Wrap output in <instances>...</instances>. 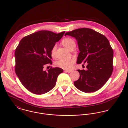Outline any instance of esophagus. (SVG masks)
Masks as SVG:
<instances>
[{"label": "esophagus", "instance_id": "1", "mask_svg": "<svg viewBox=\"0 0 128 128\" xmlns=\"http://www.w3.org/2000/svg\"><path fill=\"white\" fill-rule=\"evenodd\" d=\"M64 71L66 72H68V73H70L72 72V70H64Z\"/></svg>", "mask_w": 128, "mask_h": 128}]
</instances>
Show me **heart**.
I'll return each mask as SVG.
<instances>
[{"instance_id": "obj_1", "label": "heart", "mask_w": 128, "mask_h": 128, "mask_svg": "<svg viewBox=\"0 0 128 128\" xmlns=\"http://www.w3.org/2000/svg\"><path fill=\"white\" fill-rule=\"evenodd\" d=\"M62 44L68 50H70L74 49L76 46V43L72 38L67 37L64 38L62 41ZM56 48V45L55 44L51 50V55L52 57H55V53ZM75 62V58L68 60H60L56 62L55 65L60 68L64 70H70L72 68Z\"/></svg>"}]
</instances>
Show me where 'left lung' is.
<instances>
[{
  "mask_svg": "<svg viewBox=\"0 0 128 128\" xmlns=\"http://www.w3.org/2000/svg\"><path fill=\"white\" fill-rule=\"evenodd\" d=\"M76 38L80 53L77 64L87 62V70H77L80 77L74 86L85 92L100 89L108 81L113 72V51L108 38L88 28H81L67 32Z\"/></svg>",
  "mask_w": 128,
  "mask_h": 128,
  "instance_id": "obj_1",
  "label": "left lung"
}]
</instances>
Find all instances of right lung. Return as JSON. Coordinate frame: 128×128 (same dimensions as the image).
Returning a JSON list of instances; mask_svg holds the SVG:
<instances>
[{"label": "right lung", "instance_id": "add662e5", "mask_svg": "<svg viewBox=\"0 0 128 128\" xmlns=\"http://www.w3.org/2000/svg\"><path fill=\"white\" fill-rule=\"evenodd\" d=\"M65 32L60 34L41 30L24 37L15 53V72L22 85L29 91L41 94L51 90L58 76L63 72L59 68L44 70L47 64H52L51 50Z\"/></svg>", "mask_w": 128, "mask_h": 128}]
</instances>
